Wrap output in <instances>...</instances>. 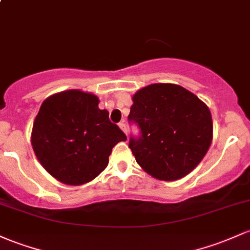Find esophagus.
<instances>
[{"mask_svg": "<svg viewBox=\"0 0 250 250\" xmlns=\"http://www.w3.org/2000/svg\"><path fill=\"white\" fill-rule=\"evenodd\" d=\"M119 127H120L121 129H122L123 131H125V134H127V125H125V121H122V122H120V123H119Z\"/></svg>", "mask_w": 250, "mask_h": 250, "instance_id": "obj_1", "label": "esophagus"}]
</instances>
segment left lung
<instances>
[{"mask_svg": "<svg viewBox=\"0 0 250 250\" xmlns=\"http://www.w3.org/2000/svg\"><path fill=\"white\" fill-rule=\"evenodd\" d=\"M128 121L138 125L129 148L148 174L160 180L185 177L207 154L212 140L209 108L175 84H152L133 97Z\"/></svg>", "mask_w": 250, "mask_h": 250, "instance_id": "1", "label": "left lung"}]
</instances>
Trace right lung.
<instances>
[{"label":"right lung","mask_w":250,"mask_h":250,"mask_svg":"<svg viewBox=\"0 0 250 250\" xmlns=\"http://www.w3.org/2000/svg\"><path fill=\"white\" fill-rule=\"evenodd\" d=\"M127 136L98 108L95 95L68 90L43 101L32 130V146L49 174L67 185L97 177L112 147Z\"/></svg>","instance_id":"1"}]
</instances>
